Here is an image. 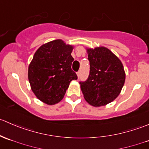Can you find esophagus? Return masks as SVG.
<instances>
[{
  "label": "esophagus",
  "instance_id": "34e87169",
  "mask_svg": "<svg viewBox=\"0 0 149 149\" xmlns=\"http://www.w3.org/2000/svg\"><path fill=\"white\" fill-rule=\"evenodd\" d=\"M76 74H77V76H78V77H80V76H81V70H79V71H78L77 72V73H76Z\"/></svg>",
  "mask_w": 149,
  "mask_h": 149
}]
</instances>
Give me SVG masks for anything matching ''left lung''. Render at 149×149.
Returning <instances> with one entry per match:
<instances>
[{"label":"left lung","mask_w":149,"mask_h":149,"mask_svg":"<svg viewBox=\"0 0 149 149\" xmlns=\"http://www.w3.org/2000/svg\"><path fill=\"white\" fill-rule=\"evenodd\" d=\"M90 63L88 79L80 82L86 101L94 107L112 102L120 94L125 81L121 61L108 48H86Z\"/></svg>","instance_id":"obj_1"}]
</instances>
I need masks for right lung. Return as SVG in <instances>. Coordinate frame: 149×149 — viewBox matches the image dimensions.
Segmentation results:
<instances>
[{
  "mask_svg": "<svg viewBox=\"0 0 149 149\" xmlns=\"http://www.w3.org/2000/svg\"><path fill=\"white\" fill-rule=\"evenodd\" d=\"M73 46L55 40L40 46L29 65L28 79L31 91L48 105L63 99L70 81L77 79L71 69Z\"/></svg>",
  "mask_w": 149,
  "mask_h": 149,
  "instance_id": "1",
  "label": "right lung"
}]
</instances>
